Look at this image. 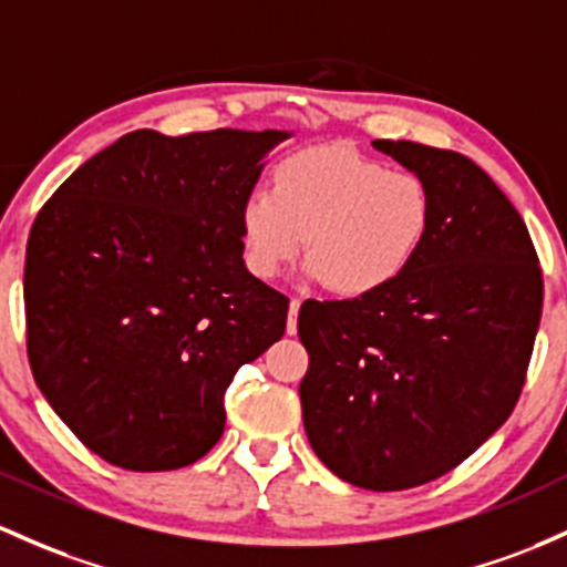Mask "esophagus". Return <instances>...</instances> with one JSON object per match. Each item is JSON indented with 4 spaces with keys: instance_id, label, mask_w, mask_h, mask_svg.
Here are the masks:
<instances>
[{
    "instance_id": "1",
    "label": "esophagus",
    "mask_w": 567,
    "mask_h": 567,
    "mask_svg": "<svg viewBox=\"0 0 567 567\" xmlns=\"http://www.w3.org/2000/svg\"><path fill=\"white\" fill-rule=\"evenodd\" d=\"M298 309H301V301L298 298H290V309H288V333L296 336L298 331Z\"/></svg>"
}]
</instances>
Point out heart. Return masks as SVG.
<instances>
[{
    "mask_svg": "<svg viewBox=\"0 0 567 567\" xmlns=\"http://www.w3.org/2000/svg\"><path fill=\"white\" fill-rule=\"evenodd\" d=\"M433 223L431 193L420 177L390 172L347 145H317L285 155L269 193H250L239 228L247 266L274 279L303 250L307 279L341 298H365L406 274Z\"/></svg>",
    "mask_w": 567,
    "mask_h": 567,
    "instance_id": "heart-1",
    "label": "heart"
}]
</instances>
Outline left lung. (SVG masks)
<instances>
[{"label": "left lung", "instance_id": "left-lung-1", "mask_svg": "<svg viewBox=\"0 0 567 567\" xmlns=\"http://www.w3.org/2000/svg\"><path fill=\"white\" fill-rule=\"evenodd\" d=\"M422 179L433 223L390 288L303 301L301 409L315 455L363 489L444 476L508 420L525 384L544 279L525 220L471 158L374 140Z\"/></svg>", "mask_w": 567, "mask_h": 567}]
</instances>
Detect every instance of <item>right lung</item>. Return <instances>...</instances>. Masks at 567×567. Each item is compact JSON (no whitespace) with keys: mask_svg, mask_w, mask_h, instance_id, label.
<instances>
[{"mask_svg":"<svg viewBox=\"0 0 567 567\" xmlns=\"http://www.w3.org/2000/svg\"><path fill=\"white\" fill-rule=\"evenodd\" d=\"M290 132H132L31 226V374L66 427L126 471L196 463L236 369L282 339L288 298L247 271L239 213Z\"/></svg>","mask_w":567,"mask_h":567,"instance_id":"1","label":"right lung"}]
</instances>
